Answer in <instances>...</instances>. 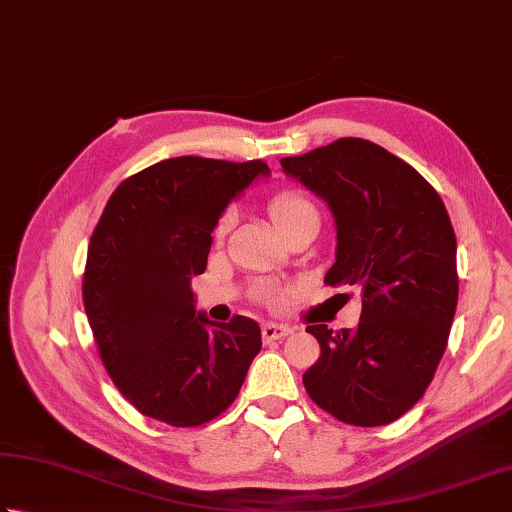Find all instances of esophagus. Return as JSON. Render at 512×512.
<instances>
[{"mask_svg": "<svg viewBox=\"0 0 512 512\" xmlns=\"http://www.w3.org/2000/svg\"><path fill=\"white\" fill-rule=\"evenodd\" d=\"M290 333H293V328H290L288 324H277V322H268L262 328V335H264L266 342H273V339H282Z\"/></svg>", "mask_w": 512, "mask_h": 512, "instance_id": "34e87169", "label": "esophagus"}]
</instances>
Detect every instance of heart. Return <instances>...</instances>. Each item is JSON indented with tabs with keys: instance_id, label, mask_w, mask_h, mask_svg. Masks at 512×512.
<instances>
[{
	"instance_id": "1",
	"label": "heart",
	"mask_w": 512,
	"mask_h": 512,
	"mask_svg": "<svg viewBox=\"0 0 512 512\" xmlns=\"http://www.w3.org/2000/svg\"><path fill=\"white\" fill-rule=\"evenodd\" d=\"M268 213H270V217H273V222L279 228V233H282V230H286L288 226H293L295 222H299V219L317 217V208L306 195L290 193V190H286V193H279V195L270 199ZM228 226H230V215H224L222 219H219L217 230H215L217 237H224ZM277 297H279L277 288H273V286L264 288L266 302H275Z\"/></svg>"
}]
</instances>
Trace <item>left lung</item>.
Segmentation results:
<instances>
[{"label": "left lung", "mask_w": 512, "mask_h": 512, "mask_svg": "<svg viewBox=\"0 0 512 512\" xmlns=\"http://www.w3.org/2000/svg\"><path fill=\"white\" fill-rule=\"evenodd\" d=\"M282 168L335 217L324 282L362 290L355 330L306 328L322 348L304 373L308 395L339 422H395L433 382L457 308V239L442 197L413 166L359 137L284 157Z\"/></svg>", "instance_id": "1"}]
</instances>
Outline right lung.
<instances>
[{"label":"right lung","instance_id":"obj_1","mask_svg":"<svg viewBox=\"0 0 512 512\" xmlns=\"http://www.w3.org/2000/svg\"><path fill=\"white\" fill-rule=\"evenodd\" d=\"M262 159L173 157L124 179L88 244L84 308L99 357L130 404L177 428L235 402L262 350L255 319L197 313L190 279L206 270L213 228L257 177Z\"/></svg>","mask_w":512,"mask_h":512}]
</instances>
